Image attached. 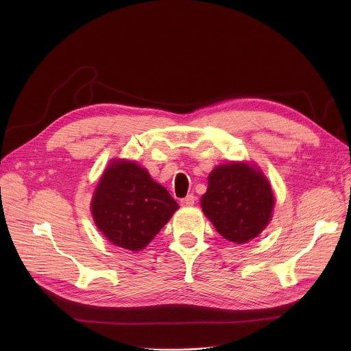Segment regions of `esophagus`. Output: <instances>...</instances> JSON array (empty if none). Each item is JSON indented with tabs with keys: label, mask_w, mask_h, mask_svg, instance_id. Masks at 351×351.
<instances>
[{
	"label": "esophagus",
	"mask_w": 351,
	"mask_h": 351,
	"mask_svg": "<svg viewBox=\"0 0 351 351\" xmlns=\"http://www.w3.org/2000/svg\"><path fill=\"white\" fill-rule=\"evenodd\" d=\"M195 202H196V197L193 195H188L186 197L180 199V205L182 206H192V205H195Z\"/></svg>",
	"instance_id": "34e87169"
}]
</instances>
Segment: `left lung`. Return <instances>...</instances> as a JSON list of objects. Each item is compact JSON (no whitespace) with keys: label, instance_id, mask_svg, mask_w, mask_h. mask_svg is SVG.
<instances>
[{"label":"left lung","instance_id":"8db88e82","mask_svg":"<svg viewBox=\"0 0 351 351\" xmlns=\"http://www.w3.org/2000/svg\"><path fill=\"white\" fill-rule=\"evenodd\" d=\"M200 206L226 241L242 245L259 236L271 220L274 196L254 165L229 162L210 172Z\"/></svg>","mask_w":351,"mask_h":351}]
</instances>
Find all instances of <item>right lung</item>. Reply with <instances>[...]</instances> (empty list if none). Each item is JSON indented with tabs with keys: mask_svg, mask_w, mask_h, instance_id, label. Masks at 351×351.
I'll return each mask as SVG.
<instances>
[{
	"mask_svg": "<svg viewBox=\"0 0 351 351\" xmlns=\"http://www.w3.org/2000/svg\"><path fill=\"white\" fill-rule=\"evenodd\" d=\"M179 205L136 162L114 159L102 173L90 212L110 243L126 250L145 249L169 222Z\"/></svg>",
	"mask_w": 351,
	"mask_h": 351,
	"instance_id": "right-lung-1",
	"label": "right lung"
}]
</instances>
